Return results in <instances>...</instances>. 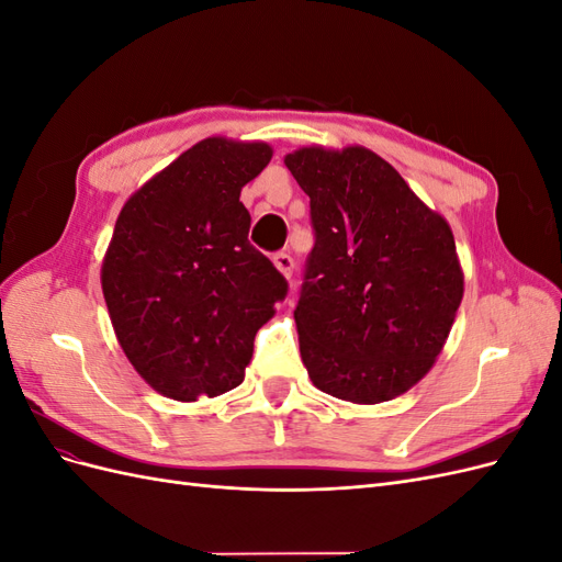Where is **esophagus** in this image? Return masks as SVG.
I'll list each match as a JSON object with an SVG mask.
<instances>
[{
	"mask_svg": "<svg viewBox=\"0 0 562 562\" xmlns=\"http://www.w3.org/2000/svg\"><path fill=\"white\" fill-rule=\"evenodd\" d=\"M274 267L281 271V274L288 279L293 274V267H295V262H293V258H291V252H285V250H279V252H274Z\"/></svg>",
	"mask_w": 562,
	"mask_h": 562,
	"instance_id": "esophagus-1",
	"label": "esophagus"
}]
</instances>
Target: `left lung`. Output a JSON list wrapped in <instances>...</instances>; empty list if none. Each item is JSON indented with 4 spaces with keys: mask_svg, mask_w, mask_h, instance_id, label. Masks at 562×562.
Here are the masks:
<instances>
[{
    "mask_svg": "<svg viewBox=\"0 0 562 562\" xmlns=\"http://www.w3.org/2000/svg\"><path fill=\"white\" fill-rule=\"evenodd\" d=\"M283 161L316 236L295 307L302 363L335 398H396L431 370L464 295L452 229L366 147Z\"/></svg>",
    "mask_w": 562,
    "mask_h": 562,
    "instance_id": "left-lung-1",
    "label": "left lung"
}]
</instances>
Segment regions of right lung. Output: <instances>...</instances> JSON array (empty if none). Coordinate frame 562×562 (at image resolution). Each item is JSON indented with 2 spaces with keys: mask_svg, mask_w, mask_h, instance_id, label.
<instances>
[{
  "mask_svg": "<svg viewBox=\"0 0 562 562\" xmlns=\"http://www.w3.org/2000/svg\"><path fill=\"white\" fill-rule=\"evenodd\" d=\"M267 143L206 138L145 182L116 217L100 281L126 359L161 396L196 401L244 382L255 333L288 293L250 246L241 187Z\"/></svg>",
  "mask_w": 562,
  "mask_h": 562,
  "instance_id": "1",
  "label": "right lung"
}]
</instances>
